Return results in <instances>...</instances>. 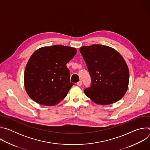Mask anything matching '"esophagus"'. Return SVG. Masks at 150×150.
<instances>
[{
	"label": "esophagus",
	"mask_w": 150,
	"mask_h": 150,
	"mask_svg": "<svg viewBox=\"0 0 150 150\" xmlns=\"http://www.w3.org/2000/svg\"><path fill=\"white\" fill-rule=\"evenodd\" d=\"M77 85H78V86H81V85H82V81H79V82H77Z\"/></svg>",
	"instance_id": "34e87169"
}]
</instances>
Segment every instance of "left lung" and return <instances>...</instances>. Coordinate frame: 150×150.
Returning a JSON list of instances; mask_svg holds the SVG:
<instances>
[{"label": "left lung", "instance_id": "1", "mask_svg": "<svg viewBox=\"0 0 150 150\" xmlns=\"http://www.w3.org/2000/svg\"><path fill=\"white\" fill-rule=\"evenodd\" d=\"M79 51L86 62L91 85L83 91L95 103L111 104L120 100L128 88L129 72L123 57L104 45L82 46Z\"/></svg>", "mask_w": 150, "mask_h": 150}]
</instances>
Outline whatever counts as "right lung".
Here are the masks:
<instances>
[{
	"label": "right lung",
	"mask_w": 150,
	"mask_h": 150,
	"mask_svg": "<svg viewBox=\"0 0 150 150\" xmlns=\"http://www.w3.org/2000/svg\"><path fill=\"white\" fill-rule=\"evenodd\" d=\"M76 49L62 45L41 47L29 59L24 72V85L29 97L44 105H54L65 98L74 83L67 67Z\"/></svg>",
	"instance_id": "right-lung-1"
}]
</instances>
